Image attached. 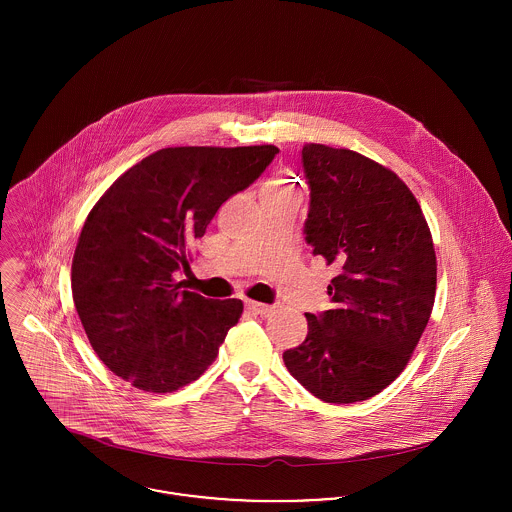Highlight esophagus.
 Here are the masks:
<instances>
[{
	"label": "esophagus",
	"instance_id": "1",
	"mask_svg": "<svg viewBox=\"0 0 512 512\" xmlns=\"http://www.w3.org/2000/svg\"><path fill=\"white\" fill-rule=\"evenodd\" d=\"M246 309L254 315H268L274 311L272 305H266V303H260V301H246Z\"/></svg>",
	"mask_w": 512,
	"mask_h": 512
}]
</instances>
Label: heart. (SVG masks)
Listing matches in <instances>:
<instances>
[{
  "instance_id": "b5f03b06",
  "label": "heart",
  "mask_w": 512,
  "mask_h": 512,
  "mask_svg": "<svg viewBox=\"0 0 512 512\" xmlns=\"http://www.w3.org/2000/svg\"><path fill=\"white\" fill-rule=\"evenodd\" d=\"M266 189H274V191H284V189H293L292 185L284 183V181H270L266 185Z\"/></svg>"
}]
</instances>
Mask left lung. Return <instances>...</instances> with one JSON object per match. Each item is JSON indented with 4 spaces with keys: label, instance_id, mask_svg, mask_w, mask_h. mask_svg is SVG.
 Segmentation results:
<instances>
[{
    "label": "left lung",
    "instance_id": "1",
    "mask_svg": "<svg viewBox=\"0 0 512 512\" xmlns=\"http://www.w3.org/2000/svg\"><path fill=\"white\" fill-rule=\"evenodd\" d=\"M309 185L305 242L339 274L335 309L305 313V341L284 353L293 378L331 404L384 390L412 357L434 307L436 252L424 213L390 169L351 149H301Z\"/></svg>",
    "mask_w": 512,
    "mask_h": 512
}]
</instances>
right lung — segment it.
<instances>
[{"label": "right lung", "instance_id": "obj_1", "mask_svg": "<svg viewBox=\"0 0 512 512\" xmlns=\"http://www.w3.org/2000/svg\"><path fill=\"white\" fill-rule=\"evenodd\" d=\"M278 151L165 147L130 167L94 205L74 250V307L116 376L146 392H173L213 365L242 301L181 290L173 274L191 270L195 238Z\"/></svg>", "mask_w": 512, "mask_h": 512}]
</instances>
